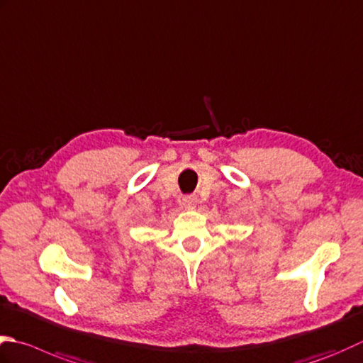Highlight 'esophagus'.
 <instances>
[{
  "mask_svg": "<svg viewBox=\"0 0 363 363\" xmlns=\"http://www.w3.org/2000/svg\"><path fill=\"white\" fill-rule=\"evenodd\" d=\"M182 201H184V206H186L187 209H194L195 204H196V198L195 196H186Z\"/></svg>",
  "mask_w": 363,
  "mask_h": 363,
  "instance_id": "obj_1",
  "label": "esophagus"
}]
</instances>
